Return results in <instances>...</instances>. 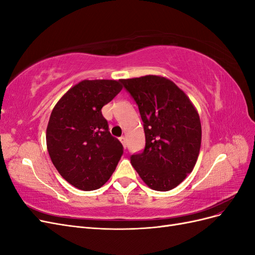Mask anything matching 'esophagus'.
Here are the masks:
<instances>
[{"mask_svg": "<svg viewBox=\"0 0 255 255\" xmlns=\"http://www.w3.org/2000/svg\"><path fill=\"white\" fill-rule=\"evenodd\" d=\"M120 139V141H121V143H122V145H123V148H127V138L125 137V136H122V137H120L119 138Z\"/></svg>", "mask_w": 255, "mask_h": 255, "instance_id": "34e87169", "label": "esophagus"}]
</instances>
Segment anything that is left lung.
Wrapping results in <instances>:
<instances>
[{
	"label": "left lung",
	"instance_id": "8db88e82",
	"mask_svg": "<svg viewBox=\"0 0 255 255\" xmlns=\"http://www.w3.org/2000/svg\"><path fill=\"white\" fill-rule=\"evenodd\" d=\"M135 100L143 122L145 148L130 164L153 190L168 191L194 169L201 148L198 111L185 92L165 76L122 80Z\"/></svg>",
	"mask_w": 255,
	"mask_h": 255
}]
</instances>
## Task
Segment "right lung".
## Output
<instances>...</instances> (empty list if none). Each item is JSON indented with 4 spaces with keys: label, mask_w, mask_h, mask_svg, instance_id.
Returning a JSON list of instances; mask_svg holds the SVG:
<instances>
[{
    "label": "right lung",
    "mask_w": 255,
    "mask_h": 255,
    "mask_svg": "<svg viewBox=\"0 0 255 255\" xmlns=\"http://www.w3.org/2000/svg\"><path fill=\"white\" fill-rule=\"evenodd\" d=\"M122 80H84L54 106L47 128V148L64 179L81 190H95L110 180L123 153L111 135L102 107L117 96Z\"/></svg>",
    "instance_id": "obj_1"
}]
</instances>
